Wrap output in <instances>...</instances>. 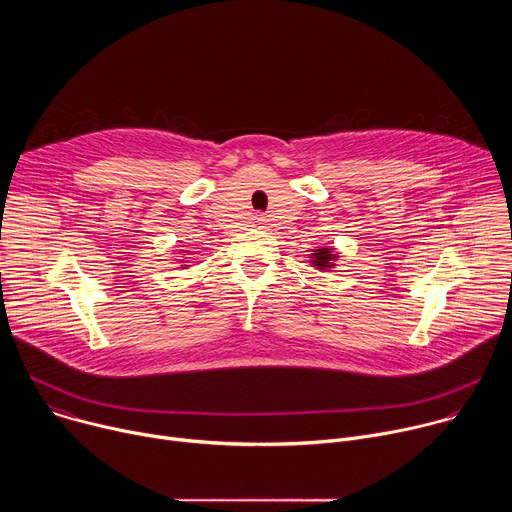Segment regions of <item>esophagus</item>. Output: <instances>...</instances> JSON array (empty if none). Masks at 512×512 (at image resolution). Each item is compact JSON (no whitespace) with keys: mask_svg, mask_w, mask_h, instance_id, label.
<instances>
[{"mask_svg":"<svg viewBox=\"0 0 512 512\" xmlns=\"http://www.w3.org/2000/svg\"><path fill=\"white\" fill-rule=\"evenodd\" d=\"M257 225L263 229V227H267V221H265V218L263 216H257Z\"/></svg>","mask_w":512,"mask_h":512,"instance_id":"34e87169","label":"esophagus"}]
</instances>
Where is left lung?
I'll return each instance as SVG.
<instances>
[{"label": "left lung", "mask_w": 512, "mask_h": 512, "mask_svg": "<svg viewBox=\"0 0 512 512\" xmlns=\"http://www.w3.org/2000/svg\"><path fill=\"white\" fill-rule=\"evenodd\" d=\"M310 261L316 269L320 271H326V269H332L338 261V253L330 247H320V249H314V253L310 255Z\"/></svg>", "instance_id": "8db88e82"}]
</instances>
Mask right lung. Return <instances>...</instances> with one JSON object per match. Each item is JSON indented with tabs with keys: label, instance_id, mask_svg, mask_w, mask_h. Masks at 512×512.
I'll return each instance as SVG.
<instances>
[{
	"label": "right lung",
	"instance_id": "1",
	"mask_svg": "<svg viewBox=\"0 0 512 512\" xmlns=\"http://www.w3.org/2000/svg\"><path fill=\"white\" fill-rule=\"evenodd\" d=\"M182 253L186 255V251H182ZM182 263H184V265H182V269H186V267H188V265H186V261H182Z\"/></svg>",
	"mask_w": 512,
	"mask_h": 512
}]
</instances>
